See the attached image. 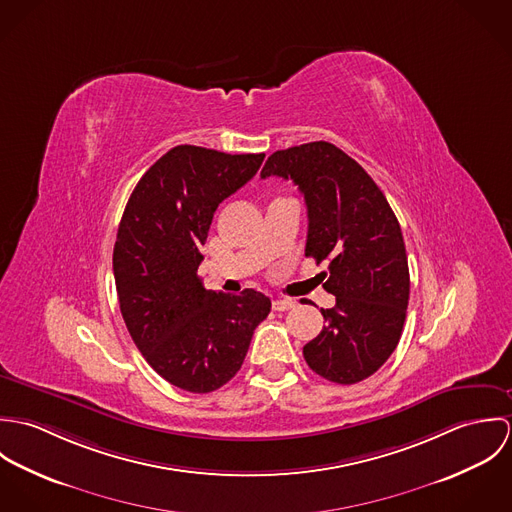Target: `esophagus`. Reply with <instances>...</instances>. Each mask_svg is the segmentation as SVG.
<instances>
[{"instance_id": "1", "label": "esophagus", "mask_w": 512, "mask_h": 512, "mask_svg": "<svg viewBox=\"0 0 512 512\" xmlns=\"http://www.w3.org/2000/svg\"><path fill=\"white\" fill-rule=\"evenodd\" d=\"M272 307H274V311H290L292 307H295V301H292V299H276L272 303Z\"/></svg>"}]
</instances>
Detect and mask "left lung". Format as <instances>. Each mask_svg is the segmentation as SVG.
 I'll list each match as a JSON object with an SVG mask.
<instances>
[{"label":"left lung","instance_id":"obj_1","mask_svg":"<svg viewBox=\"0 0 512 512\" xmlns=\"http://www.w3.org/2000/svg\"><path fill=\"white\" fill-rule=\"evenodd\" d=\"M262 179H292L307 205L305 256L329 262L319 278L337 297L325 327L303 347L305 363L329 382L355 384L394 353L410 297L402 230L365 169L329 142L274 151Z\"/></svg>","mask_w":512,"mask_h":512}]
</instances>
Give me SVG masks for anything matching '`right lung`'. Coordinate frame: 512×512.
<instances>
[{"mask_svg":"<svg viewBox=\"0 0 512 512\" xmlns=\"http://www.w3.org/2000/svg\"><path fill=\"white\" fill-rule=\"evenodd\" d=\"M262 161L264 153L173 147L138 181L118 226L112 264L126 327L147 365L187 392L226 384L272 307L264 293L205 290L197 276L217 207Z\"/></svg>","mask_w":512,"mask_h":512,"instance_id":"add662e5","label":"right lung"}]
</instances>
